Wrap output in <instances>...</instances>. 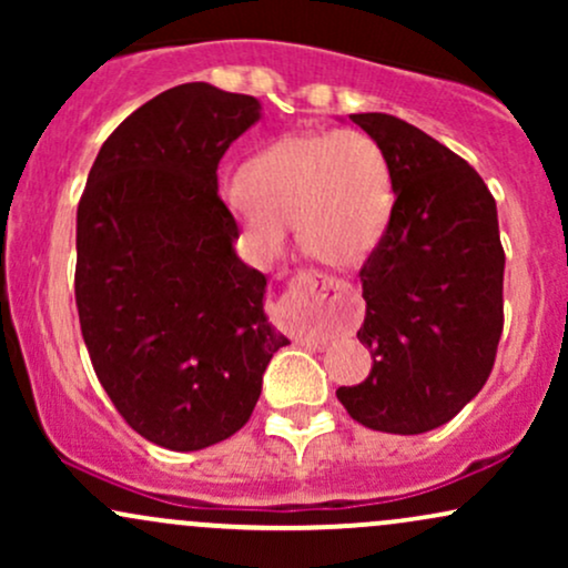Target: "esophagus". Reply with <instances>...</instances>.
Returning <instances> with one entry per match:
<instances>
[{
  "label": "esophagus",
  "mask_w": 568,
  "mask_h": 568,
  "mask_svg": "<svg viewBox=\"0 0 568 568\" xmlns=\"http://www.w3.org/2000/svg\"><path fill=\"white\" fill-rule=\"evenodd\" d=\"M338 280L323 275V272H315V270H306V272H298L296 277L291 280V291H312V293H325L331 288H336ZM306 344H325L321 338H310L306 336Z\"/></svg>",
  "instance_id": "esophagus-1"
}]
</instances>
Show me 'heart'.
I'll use <instances>...</instances> for the list:
<instances>
[{"instance_id":"1","label":"heart","mask_w":568,"mask_h":568,"mask_svg":"<svg viewBox=\"0 0 568 568\" xmlns=\"http://www.w3.org/2000/svg\"><path fill=\"white\" fill-rule=\"evenodd\" d=\"M226 205L264 253H280L296 221L304 253L352 266L382 237L393 173L382 143L363 130L293 133L258 152L226 189Z\"/></svg>"}]
</instances>
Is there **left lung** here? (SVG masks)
<instances>
[{"mask_svg": "<svg viewBox=\"0 0 568 568\" xmlns=\"http://www.w3.org/2000/svg\"><path fill=\"white\" fill-rule=\"evenodd\" d=\"M382 143L395 202L361 266L366 382L336 397L363 427L419 435L484 389L505 325L497 202L478 171L393 114H352Z\"/></svg>", "mask_w": 568, "mask_h": 568, "instance_id": "obj_1", "label": "left lung"}]
</instances>
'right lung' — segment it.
Returning <instances> with one entry per match:
<instances>
[{
  "label": "right lung",
  "instance_id": "add662e5",
  "mask_svg": "<svg viewBox=\"0 0 568 568\" xmlns=\"http://www.w3.org/2000/svg\"><path fill=\"white\" fill-rule=\"evenodd\" d=\"M253 95L165 90L103 141L77 207L74 296L98 382L135 433L200 452L251 419L272 355L266 277L234 256L219 162Z\"/></svg>",
  "mask_w": 568,
  "mask_h": 568
}]
</instances>
